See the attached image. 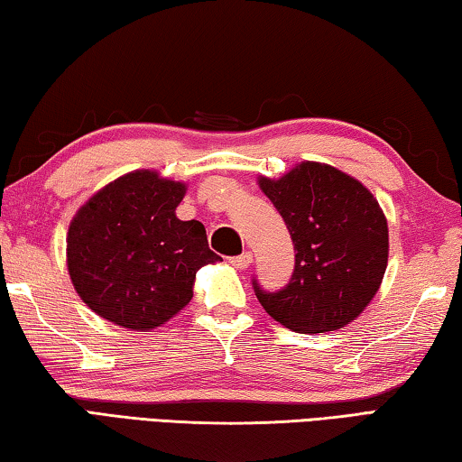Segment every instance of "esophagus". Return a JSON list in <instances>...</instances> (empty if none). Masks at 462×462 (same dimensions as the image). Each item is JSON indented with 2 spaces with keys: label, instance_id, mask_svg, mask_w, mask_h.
Listing matches in <instances>:
<instances>
[{
  "label": "esophagus",
  "instance_id": "1",
  "mask_svg": "<svg viewBox=\"0 0 462 462\" xmlns=\"http://www.w3.org/2000/svg\"><path fill=\"white\" fill-rule=\"evenodd\" d=\"M250 263H253V254H250V253H242L240 256H232V259H230L232 267H236V269H240V271L248 269Z\"/></svg>",
  "mask_w": 462,
  "mask_h": 462
}]
</instances>
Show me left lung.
Returning a JSON list of instances; mask_svg holds the SVG:
<instances>
[{
    "mask_svg": "<svg viewBox=\"0 0 462 462\" xmlns=\"http://www.w3.org/2000/svg\"><path fill=\"white\" fill-rule=\"evenodd\" d=\"M259 187L283 217L295 250L285 289L269 293L254 281L264 311L300 334H322L363 314L379 291L389 256L387 217L355 177L303 161Z\"/></svg>",
    "mask_w": 462,
    "mask_h": 462,
    "instance_id": "8db88e82",
    "label": "left lung"
}]
</instances>
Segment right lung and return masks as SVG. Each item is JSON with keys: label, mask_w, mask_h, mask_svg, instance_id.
<instances>
[{"label": "right lung", "mask_w": 462, "mask_h": 462, "mask_svg": "<svg viewBox=\"0 0 462 462\" xmlns=\"http://www.w3.org/2000/svg\"><path fill=\"white\" fill-rule=\"evenodd\" d=\"M187 185L140 169L101 187L67 232L75 291L99 318L146 332L169 322L193 297L195 273L222 261L203 224L179 220Z\"/></svg>", "instance_id": "obj_1"}]
</instances>
